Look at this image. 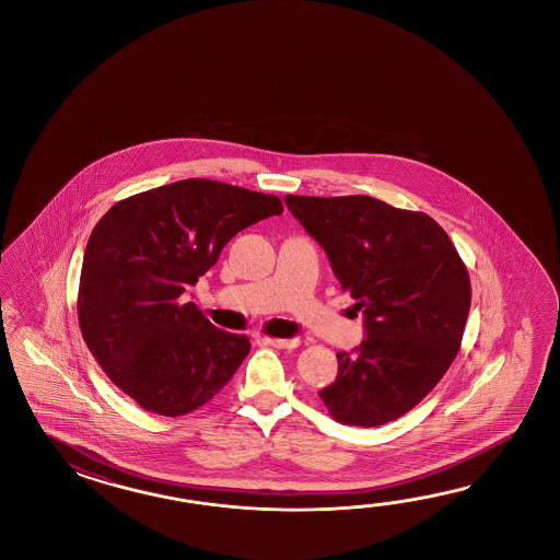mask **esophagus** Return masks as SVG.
Returning a JSON list of instances; mask_svg holds the SVG:
<instances>
[{
    "label": "esophagus",
    "instance_id": "obj_1",
    "mask_svg": "<svg viewBox=\"0 0 560 560\" xmlns=\"http://www.w3.org/2000/svg\"><path fill=\"white\" fill-rule=\"evenodd\" d=\"M268 345L280 348V350H292L300 346L298 338H268Z\"/></svg>",
    "mask_w": 560,
    "mask_h": 560
}]
</instances>
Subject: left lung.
<instances>
[{
	"label": "left lung",
	"instance_id": "left-lung-1",
	"mask_svg": "<svg viewBox=\"0 0 560 560\" xmlns=\"http://www.w3.org/2000/svg\"><path fill=\"white\" fill-rule=\"evenodd\" d=\"M284 202L364 312L366 338L336 354L338 376L322 388V402L350 427L402 417L460 350L470 278L453 240L430 215L370 196L290 194Z\"/></svg>",
	"mask_w": 560,
	"mask_h": 560
}]
</instances>
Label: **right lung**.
<instances>
[{
  "mask_svg": "<svg viewBox=\"0 0 560 560\" xmlns=\"http://www.w3.org/2000/svg\"><path fill=\"white\" fill-rule=\"evenodd\" d=\"M280 198L215 179H179L114 203L88 240L78 320L97 364L143 410L182 417L210 402L250 352L179 296Z\"/></svg>",
  "mask_w": 560,
  "mask_h": 560,
  "instance_id": "1",
  "label": "right lung"
}]
</instances>
